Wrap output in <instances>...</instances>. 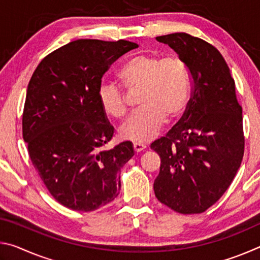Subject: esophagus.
<instances>
[{
	"label": "esophagus",
	"mask_w": 260,
	"mask_h": 260,
	"mask_svg": "<svg viewBox=\"0 0 260 260\" xmlns=\"http://www.w3.org/2000/svg\"><path fill=\"white\" fill-rule=\"evenodd\" d=\"M133 148H134V151L135 152H141V151H143L144 149L147 148V146L146 144H143V143H134L133 144Z\"/></svg>",
	"instance_id": "obj_1"
}]
</instances>
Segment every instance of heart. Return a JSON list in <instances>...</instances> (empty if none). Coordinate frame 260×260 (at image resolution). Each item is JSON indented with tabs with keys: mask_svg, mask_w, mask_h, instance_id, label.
<instances>
[{
	"mask_svg": "<svg viewBox=\"0 0 260 260\" xmlns=\"http://www.w3.org/2000/svg\"><path fill=\"white\" fill-rule=\"evenodd\" d=\"M120 85L136 90L140 108L121 126L122 139L136 143L152 140L167 119H174L186 109L190 95V76L181 57L142 54L132 58L117 74ZM99 102L111 118L126 113L124 93L114 83L105 82L99 89Z\"/></svg>",
	"mask_w": 260,
	"mask_h": 260,
	"instance_id": "1",
	"label": "heart"
}]
</instances>
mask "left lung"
Masks as SVG:
<instances>
[{"mask_svg":"<svg viewBox=\"0 0 260 260\" xmlns=\"http://www.w3.org/2000/svg\"><path fill=\"white\" fill-rule=\"evenodd\" d=\"M186 61L191 96L177 124L150 148L160 157L153 190L178 213H202L218 202L244 153L242 107L235 81L217 48L187 33L156 38Z\"/></svg>","mask_w":260,"mask_h":260,"instance_id":"8db88e82","label":"left lung"}]
</instances>
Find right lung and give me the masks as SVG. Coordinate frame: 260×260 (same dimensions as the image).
I'll return each mask as SVG.
<instances>
[{"mask_svg":"<svg viewBox=\"0 0 260 260\" xmlns=\"http://www.w3.org/2000/svg\"><path fill=\"white\" fill-rule=\"evenodd\" d=\"M138 47L126 40L80 39L47 55L30 78L23 138L42 182L65 208L95 211L120 191L119 171L134 150L129 141L102 150L113 127L99 89L114 61Z\"/></svg>","mask_w":260,"mask_h":260,"instance_id":"obj_1","label":"right lung"}]
</instances>
